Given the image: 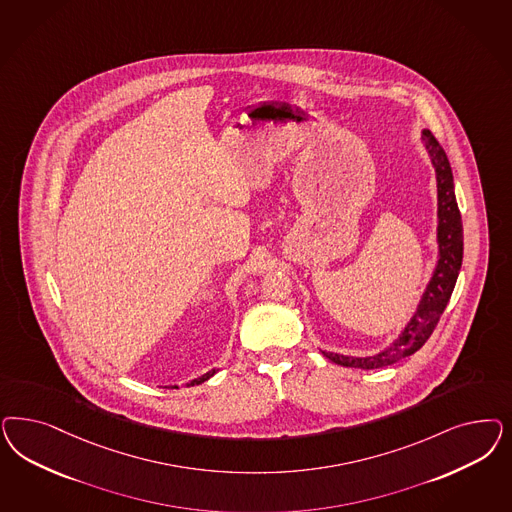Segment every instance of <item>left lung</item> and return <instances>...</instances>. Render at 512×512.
<instances>
[{"label":"left lung","mask_w":512,"mask_h":512,"mask_svg":"<svg viewBox=\"0 0 512 512\" xmlns=\"http://www.w3.org/2000/svg\"><path fill=\"white\" fill-rule=\"evenodd\" d=\"M424 143H426V149L431 156V162L435 165L437 196H439V228H437L439 262L435 267V273L422 296L418 311L414 313L411 322L407 324V328L399 335V339L392 347L386 348L377 356H369V358H350V356H341V354H333V352H322L328 360L337 365L379 369V367L392 365V363L411 356L418 348L424 347L429 335L437 328L441 314L445 311L446 303L456 286V279H458V273L462 267L463 228L462 215H460L456 194H454L452 169L448 164L445 150L429 130L424 132Z\"/></svg>","instance_id":"obj_1"}]
</instances>
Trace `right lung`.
Instances as JSON below:
<instances>
[{"label": "right lung", "mask_w": 512, "mask_h": 512, "mask_svg": "<svg viewBox=\"0 0 512 512\" xmlns=\"http://www.w3.org/2000/svg\"><path fill=\"white\" fill-rule=\"evenodd\" d=\"M213 375H215V371H209V373H205L203 377H199V379L192 380V382H190V386H194V384H201V382H205V380L211 379ZM175 388H177V386H175Z\"/></svg>", "instance_id": "1"}]
</instances>
